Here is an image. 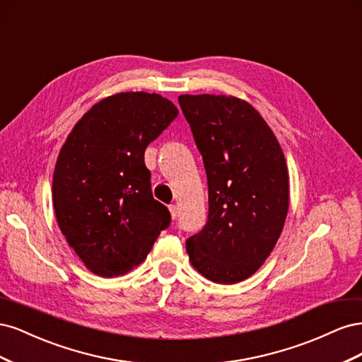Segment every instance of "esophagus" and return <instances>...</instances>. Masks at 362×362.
I'll list each match as a JSON object with an SVG mask.
<instances>
[{"instance_id":"34e87169","label":"esophagus","mask_w":362,"mask_h":362,"mask_svg":"<svg viewBox=\"0 0 362 362\" xmlns=\"http://www.w3.org/2000/svg\"><path fill=\"white\" fill-rule=\"evenodd\" d=\"M169 211H170V217L173 218V221H177V217H178V206H177V205H170V206H169Z\"/></svg>"}]
</instances>
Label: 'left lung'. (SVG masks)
I'll return each instance as SVG.
<instances>
[{
  "label": "left lung",
  "instance_id": "obj_1",
  "mask_svg": "<svg viewBox=\"0 0 362 362\" xmlns=\"http://www.w3.org/2000/svg\"><path fill=\"white\" fill-rule=\"evenodd\" d=\"M178 101L208 180V221L185 247L202 276L237 284L262 266L282 233L290 204L286 157L245 100L206 93Z\"/></svg>",
  "mask_w": 362,
  "mask_h": 362
}]
</instances>
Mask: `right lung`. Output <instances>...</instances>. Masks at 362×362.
Listing matches in <instances>:
<instances>
[{"mask_svg":"<svg viewBox=\"0 0 362 362\" xmlns=\"http://www.w3.org/2000/svg\"><path fill=\"white\" fill-rule=\"evenodd\" d=\"M178 108L158 93H116L75 124L57 157L52 205L62 234L103 278L144 262L170 213L156 201L145 149Z\"/></svg>","mask_w":362,"mask_h":362,"instance_id":"1","label":"right lung"}]
</instances>
